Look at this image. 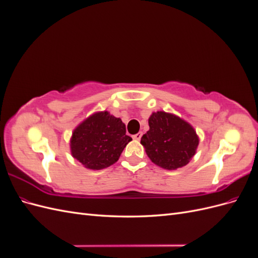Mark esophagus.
<instances>
[{"label":"esophagus","mask_w":258,"mask_h":258,"mask_svg":"<svg viewBox=\"0 0 258 258\" xmlns=\"http://www.w3.org/2000/svg\"><path fill=\"white\" fill-rule=\"evenodd\" d=\"M142 136H143V134H142V132H138V134H137V135H135V136H132V138H134L135 140H138V141H139V140H141Z\"/></svg>","instance_id":"esophagus-1"}]
</instances>
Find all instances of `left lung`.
<instances>
[{
  "label": "left lung",
  "mask_w": 258,
  "mask_h": 258,
  "mask_svg": "<svg viewBox=\"0 0 258 258\" xmlns=\"http://www.w3.org/2000/svg\"><path fill=\"white\" fill-rule=\"evenodd\" d=\"M148 124L150 130L141 138V143L150 159L168 170L186 166L199 143L190 124L166 112L153 113Z\"/></svg>",
  "instance_id": "1"
}]
</instances>
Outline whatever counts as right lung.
I'll return each instance as SVG.
<instances>
[{"label": "right lung", "mask_w": 258, "mask_h": 258, "mask_svg": "<svg viewBox=\"0 0 258 258\" xmlns=\"http://www.w3.org/2000/svg\"><path fill=\"white\" fill-rule=\"evenodd\" d=\"M131 140L120 118L106 111L100 112L88 117L74 130L71 152L86 168L100 170L118 160Z\"/></svg>", "instance_id": "obj_1"}]
</instances>
